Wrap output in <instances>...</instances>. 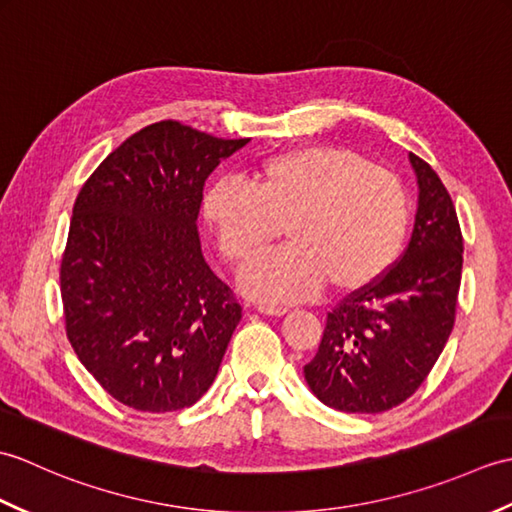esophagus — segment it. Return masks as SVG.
I'll return each instance as SVG.
<instances>
[{
    "label": "esophagus",
    "mask_w": 512,
    "mask_h": 512,
    "mask_svg": "<svg viewBox=\"0 0 512 512\" xmlns=\"http://www.w3.org/2000/svg\"><path fill=\"white\" fill-rule=\"evenodd\" d=\"M257 310L264 314H273V317H281V314L288 312L286 306H275V303H259Z\"/></svg>",
    "instance_id": "esophagus-1"
}]
</instances>
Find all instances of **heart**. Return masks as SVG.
I'll use <instances>...</instances> for the list:
<instances>
[{"label": "heart", "mask_w": 512, "mask_h": 512, "mask_svg": "<svg viewBox=\"0 0 512 512\" xmlns=\"http://www.w3.org/2000/svg\"><path fill=\"white\" fill-rule=\"evenodd\" d=\"M202 220L222 255L248 264L286 226L290 244L242 273L257 299H306L328 281L361 292L394 266L405 244L409 204L394 173L354 151L301 145L257 160L248 184L215 180L202 195Z\"/></svg>", "instance_id": "1"}]
</instances>
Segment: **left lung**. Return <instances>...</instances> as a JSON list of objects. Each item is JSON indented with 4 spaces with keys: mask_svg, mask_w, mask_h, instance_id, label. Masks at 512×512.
Listing matches in <instances>:
<instances>
[{
    "mask_svg": "<svg viewBox=\"0 0 512 512\" xmlns=\"http://www.w3.org/2000/svg\"><path fill=\"white\" fill-rule=\"evenodd\" d=\"M418 211L409 246L374 286L328 312L317 356L303 367L312 394L345 413L405 402L436 365L455 323L462 231L438 173L409 154Z\"/></svg>",
    "mask_w": 512,
    "mask_h": 512,
    "instance_id": "8db88e82",
    "label": "left lung"
}]
</instances>
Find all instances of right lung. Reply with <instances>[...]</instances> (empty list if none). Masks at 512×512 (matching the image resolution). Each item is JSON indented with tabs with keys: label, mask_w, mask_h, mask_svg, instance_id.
I'll return each instance as SVG.
<instances>
[{
	"label": "right lung",
	"mask_w": 512,
	"mask_h": 512,
	"mask_svg": "<svg viewBox=\"0 0 512 512\" xmlns=\"http://www.w3.org/2000/svg\"><path fill=\"white\" fill-rule=\"evenodd\" d=\"M246 143L160 121L76 195L59 275L65 334L127 407L184 409L213 385L242 306L204 262L195 222L206 178Z\"/></svg>",
	"instance_id": "add662e5"
}]
</instances>
